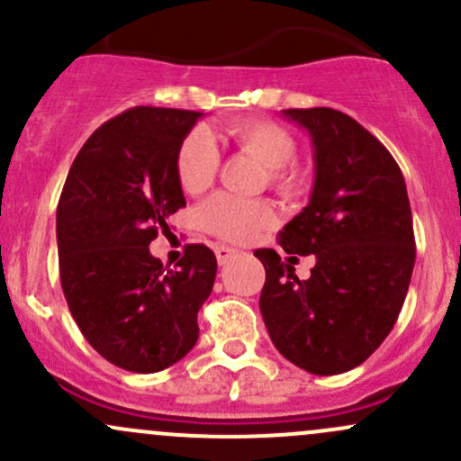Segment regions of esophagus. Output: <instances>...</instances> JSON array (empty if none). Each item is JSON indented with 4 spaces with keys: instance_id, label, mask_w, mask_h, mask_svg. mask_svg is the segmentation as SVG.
I'll return each mask as SVG.
<instances>
[{
    "instance_id": "esophagus-1",
    "label": "esophagus",
    "mask_w": 461,
    "mask_h": 461,
    "mask_svg": "<svg viewBox=\"0 0 461 461\" xmlns=\"http://www.w3.org/2000/svg\"><path fill=\"white\" fill-rule=\"evenodd\" d=\"M216 260H219V265H227V262L231 260V258L236 256V249H231V247L227 245H216Z\"/></svg>"
}]
</instances>
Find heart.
Listing matches in <instances>:
<instances>
[{"label":"heart","mask_w":461,"mask_h":461,"mask_svg":"<svg viewBox=\"0 0 461 461\" xmlns=\"http://www.w3.org/2000/svg\"><path fill=\"white\" fill-rule=\"evenodd\" d=\"M230 138L240 150L256 157L269 173V184L282 194H295L304 188V176L291 168L295 157V140L269 120H240L230 126ZM219 149L205 129H194L185 135L176 150V179L188 194H199L214 181L219 170ZM199 221L212 234L231 242L256 239L273 222V207L265 201L239 199L231 194H216L199 210Z\"/></svg>","instance_id":"heart-1"}]
</instances>
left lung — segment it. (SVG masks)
<instances>
[{
    "label": "left lung",
    "instance_id": "left-lung-1",
    "mask_svg": "<svg viewBox=\"0 0 461 461\" xmlns=\"http://www.w3.org/2000/svg\"><path fill=\"white\" fill-rule=\"evenodd\" d=\"M282 113L311 135L315 184L280 245L315 256V267L300 280L276 251L258 249L260 312L282 357L332 376L361 366L398 320L416 262L411 207L393 157L357 120L328 107Z\"/></svg>",
    "mask_w": 461,
    "mask_h": 461
}]
</instances>
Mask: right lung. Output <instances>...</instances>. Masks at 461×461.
Returning a JSON list of instances; mask_svg holds the SVG:
<instances>
[{"label":"right lung","instance_id":"add662e5","mask_svg":"<svg viewBox=\"0 0 461 461\" xmlns=\"http://www.w3.org/2000/svg\"><path fill=\"white\" fill-rule=\"evenodd\" d=\"M203 113L135 107L91 133L57 207L60 286L80 332L122 370L153 374L184 358L210 297L216 256L188 245L175 269L150 254L185 205L176 150Z\"/></svg>","mask_w":461,"mask_h":461}]
</instances>
